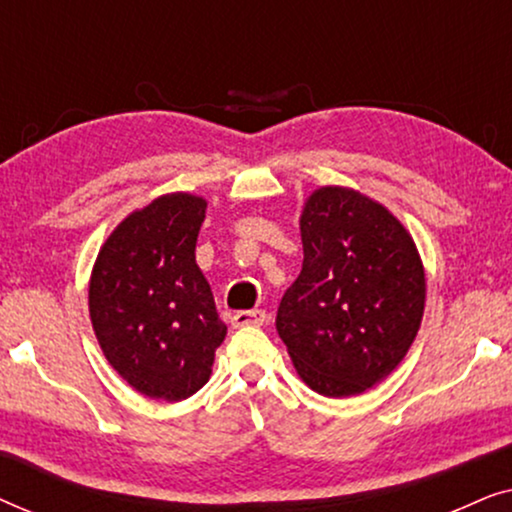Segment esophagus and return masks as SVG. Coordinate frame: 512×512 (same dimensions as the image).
Segmentation results:
<instances>
[{
	"mask_svg": "<svg viewBox=\"0 0 512 512\" xmlns=\"http://www.w3.org/2000/svg\"><path fill=\"white\" fill-rule=\"evenodd\" d=\"M233 326L242 328V326H263L268 321V314L263 310H244V312H235L233 314Z\"/></svg>",
	"mask_w": 512,
	"mask_h": 512,
	"instance_id": "obj_1",
	"label": "esophagus"
}]
</instances>
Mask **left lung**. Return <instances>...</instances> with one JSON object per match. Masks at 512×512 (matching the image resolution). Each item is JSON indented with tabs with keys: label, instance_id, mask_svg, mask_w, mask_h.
<instances>
[{
	"label": "left lung",
	"instance_id": "1",
	"mask_svg": "<svg viewBox=\"0 0 512 512\" xmlns=\"http://www.w3.org/2000/svg\"><path fill=\"white\" fill-rule=\"evenodd\" d=\"M303 270L282 296L277 333L307 387L361 394L394 370L422 324L417 247L382 205L340 186L307 198Z\"/></svg>",
	"mask_w": 512,
	"mask_h": 512
}]
</instances>
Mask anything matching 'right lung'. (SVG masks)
Returning <instances> with one entry per match:
<instances>
[{"label":"right lung","mask_w":512,"mask_h":512,"mask_svg":"<svg viewBox=\"0 0 512 512\" xmlns=\"http://www.w3.org/2000/svg\"><path fill=\"white\" fill-rule=\"evenodd\" d=\"M207 202L170 193L132 212L97 254L90 321L118 375L149 398L181 401L212 375L226 338L212 289L195 263Z\"/></svg>","instance_id":"1"}]
</instances>
